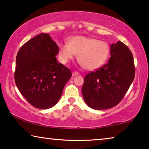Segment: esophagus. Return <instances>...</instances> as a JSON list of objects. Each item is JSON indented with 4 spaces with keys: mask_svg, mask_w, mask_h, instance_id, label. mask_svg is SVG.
<instances>
[{
    "mask_svg": "<svg viewBox=\"0 0 149 149\" xmlns=\"http://www.w3.org/2000/svg\"><path fill=\"white\" fill-rule=\"evenodd\" d=\"M79 74V73L78 72H76V71H73L72 72V76L74 77V76H77V75Z\"/></svg>",
    "mask_w": 149,
    "mask_h": 149,
    "instance_id": "34e87169",
    "label": "esophagus"
}]
</instances>
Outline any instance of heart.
Returning a JSON list of instances; mask_svg holds the SVG:
<instances>
[{"label": "heart", "mask_w": 149, "mask_h": 149, "mask_svg": "<svg viewBox=\"0 0 149 149\" xmlns=\"http://www.w3.org/2000/svg\"><path fill=\"white\" fill-rule=\"evenodd\" d=\"M79 54V62L85 69L93 70L106 62L110 54V47L107 42L83 36H73L67 42L59 46V57L66 64Z\"/></svg>", "instance_id": "obj_1"}]
</instances>
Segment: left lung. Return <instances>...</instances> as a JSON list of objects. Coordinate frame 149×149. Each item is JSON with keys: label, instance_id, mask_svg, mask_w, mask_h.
<instances>
[{"label": "left lung", "instance_id": "8db88e82", "mask_svg": "<svg viewBox=\"0 0 149 149\" xmlns=\"http://www.w3.org/2000/svg\"><path fill=\"white\" fill-rule=\"evenodd\" d=\"M109 62L85 77L82 87L87 105L95 110L111 109L123 98L135 77L132 52L121 41L112 44Z\"/></svg>", "mask_w": 149, "mask_h": 149}]
</instances>
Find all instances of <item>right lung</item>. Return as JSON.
<instances>
[{
    "label": "right lung",
    "mask_w": 149,
    "mask_h": 149,
    "mask_svg": "<svg viewBox=\"0 0 149 149\" xmlns=\"http://www.w3.org/2000/svg\"><path fill=\"white\" fill-rule=\"evenodd\" d=\"M59 47L49 34L42 33L24 43L16 57L14 77L18 89L34 107L48 109L56 105L70 70L58 63Z\"/></svg>",
    "instance_id": "1"
}]
</instances>
